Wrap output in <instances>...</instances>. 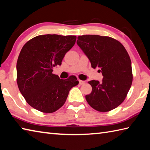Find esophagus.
I'll use <instances>...</instances> for the list:
<instances>
[{
    "instance_id": "34e87169",
    "label": "esophagus",
    "mask_w": 150,
    "mask_h": 150,
    "mask_svg": "<svg viewBox=\"0 0 150 150\" xmlns=\"http://www.w3.org/2000/svg\"><path fill=\"white\" fill-rule=\"evenodd\" d=\"M84 83H85V81H81V80H79V84H80V85L84 84Z\"/></svg>"
}]
</instances>
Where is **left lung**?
Here are the masks:
<instances>
[{
    "instance_id": "1",
    "label": "left lung",
    "mask_w": 150,
    "mask_h": 150,
    "mask_svg": "<svg viewBox=\"0 0 150 150\" xmlns=\"http://www.w3.org/2000/svg\"><path fill=\"white\" fill-rule=\"evenodd\" d=\"M77 43L88 58L93 68L99 67L103 78L101 82L88 83L92 91L86 96L91 107L100 112H107L124 101L133 81L131 62L122 44L107 36L83 35Z\"/></svg>"
}]
</instances>
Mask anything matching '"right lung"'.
Here are the masks:
<instances>
[{"label": "right lung", "instance_id": "obj_1", "mask_svg": "<svg viewBox=\"0 0 150 150\" xmlns=\"http://www.w3.org/2000/svg\"><path fill=\"white\" fill-rule=\"evenodd\" d=\"M75 36H38L23 47L17 62V83L26 102L41 112H54L65 103L69 90L79 81L75 76L60 79L52 74L66 52L75 45Z\"/></svg>", "mask_w": 150, "mask_h": 150}]
</instances>
